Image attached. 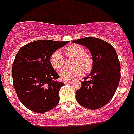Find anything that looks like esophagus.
<instances>
[{
    "mask_svg": "<svg viewBox=\"0 0 134 134\" xmlns=\"http://www.w3.org/2000/svg\"><path fill=\"white\" fill-rule=\"evenodd\" d=\"M70 82H71V81H69V80H65V81H64V83L67 84V83H69Z\"/></svg>",
    "mask_w": 134,
    "mask_h": 134,
    "instance_id": "obj_1",
    "label": "esophagus"
}]
</instances>
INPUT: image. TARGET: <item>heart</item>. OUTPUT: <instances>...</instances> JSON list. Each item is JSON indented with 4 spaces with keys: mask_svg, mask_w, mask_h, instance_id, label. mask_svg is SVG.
Returning a JSON list of instances; mask_svg holds the SVG:
<instances>
[{
    "mask_svg": "<svg viewBox=\"0 0 134 134\" xmlns=\"http://www.w3.org/2000/svg\"><path fill=\"white\" fill-rule=\"evenodd\" d=\"M67 58H73L71 67H65L60 71L59 75L63 80H69L79 77L82 74L89 73L93 68V58L91 55L87 53L83 46L72 44L65 51ZM51 65L55 70H59L65 65V58L59 51H55L51 55L49 58Z\"/></svg>",
    "mask_w": 134,
    "mask_h": 134,
    "instance_id": "heart-1",
    "label": "heart"
}]
</instances>
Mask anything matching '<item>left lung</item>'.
<instances>
[{"instance_id":"left-lung-1","label":"left lung","mask_w":134,"mask_h":134,"mask_svg":"<svg viewBox=\"0 0 134 134\" xmlns=\"http://www.w3.org/2000/svg\"><path fill=\"white\" fill-rule=\"evenodd\" d=\"M83 45L91 52L93 68L76 92L81 106L96 110L107 104L114 96L120 79V63L115 48L107 42L96 37L72 41Z\"/></svg>"}]
</instances>
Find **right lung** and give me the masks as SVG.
I'll return each instance as SVG.
<instances>
[{"label":"right lung","mask_w":134,"mask_h":134,"mask_svg":"<svg viewBox=\"0 0 134 134\" xmlns=\"http://www.w3.org/2000/svg\"><path fill=\"white\" fill-rule=\"evenodd\" d=\"M67 42L40 40L22 46L12 64L14 88L22 104L33 112L45 113L58 105L65 84L51 65V55Z\"/></svg>","instance_id":"obj_1"}]
</instances>
